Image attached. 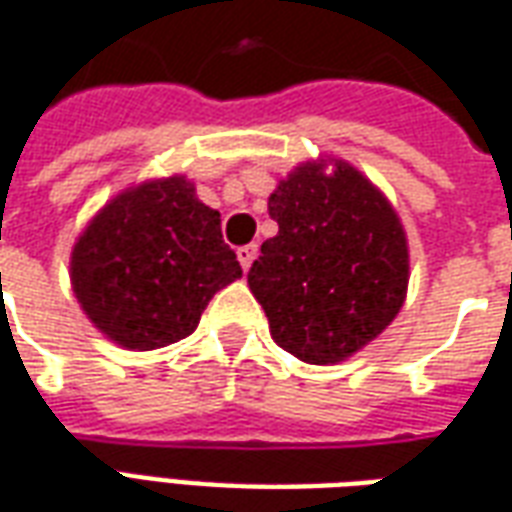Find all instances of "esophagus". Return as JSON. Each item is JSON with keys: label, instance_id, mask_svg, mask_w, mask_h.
I'll use <instances>...</instances> for the list:
<instances>
[{"label": "esophagus", "instance_id": "esophagus-1", "mask_svg": "<svg viewBox=\"0 0 512 512\" xmlns=\"http://www.w3.org/2000/svg\"><path fill=\"white\" fill-rule=\"evenodd\" d=\"M255 257H257V244H246L238 249V260H241V268H244V271H249V266L255 263Z\"/></svg>", "mask_w": 512, "mask_h": 512}]
</instances>
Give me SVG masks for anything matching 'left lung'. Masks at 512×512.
<instances>
[{
  "mask_svg": "<svg viewBox=\"0 0 512 512\" xmlns=\"http://www.w3.org/2000/svg\"><path fill=\"white\" fill-rule=\"evenodd\" d=\"M279 233L260 246L249 288L279 348L334 365L392 323L408 285L403 224L370 180L337 161L301 164L268 197Z\"/></svg>",
  "mask_w": 512,
  "mask_h": 512,
  "instance_id": "8db88e82",
  "label": "left lung"
}]
</instances>
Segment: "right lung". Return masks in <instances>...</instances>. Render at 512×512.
<instances>
[{
  "label": "right lung",
  "mask_w": 512,
  "mask_h": 512,
  "mask_svg": "<svg viewBox=\"0 0 512 512\" xmlns=\"http://www.w3.org/2000/svg\"><path fill=\"white\" fill-rule=\"evenodd\" d=\"M241 277L219 211L186 178L142 183L106 205L73 246L71 279L117 345L153 351L189 337L216 290Z\"/></svg>",
  "instance_id": "right-lung-1"
}]
</instances>
